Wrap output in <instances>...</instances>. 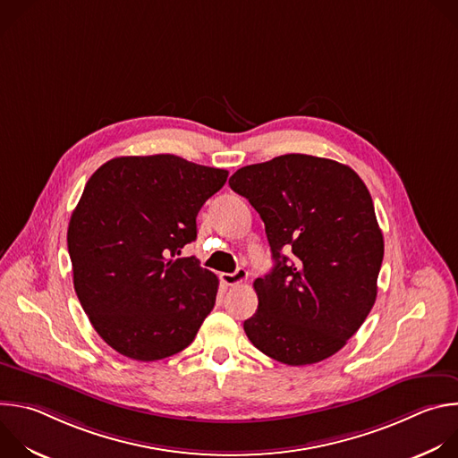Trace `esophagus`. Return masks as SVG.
<instances>
[{"mask_svg": "<svg viewBox=\"0 0 458 458\" xmlns=\"http://www.w3.org/2000/svg\"><path fill=\"white\" fill-rule=\"evenodd\" d=\"M248 279V272L244 268H237L233 274H221V281L226 286H235V284H242Z\"/></svg>", "mask_w": 458, "mask_h": 458, "instance_id": "esophagus-1", "label": "esophagus"}]
</instances>
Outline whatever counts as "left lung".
I'll return each mask as SVG.
<instances>
[{
    "mask_svg": "<svg viewBox=\"0 0 458 458\" xmlns=\"http://www.w3.org/2000/svg\"><path fill=\"white\" fill-rule=\"evenodd\" d=\"M228 184L263 219L276 260L253 283L248 339L288 366L332 357L377 299L384 239L366 184L350 166L306 154L242 166Z\"/></svg>",
    "mask_w": 458,
    "mask_h": 458,
    "instance_id": "8db88e82",
    "label": "left lung"
}]
</instances>
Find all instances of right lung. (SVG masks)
I'll return each instance as SVG.
<instances>
[{"label":"right lung","mask_w":458,"mask_h":458,"mask_svg":"<svg viewBox=\"0 0 458 458\" xmlns=\"http://www.w3.org/2000/svg\"><path fill=\"white\" fill-rule=\"evenodd\" d=\"M228 172L172 154L115 157L87 181L67 244L74 290L94 330L117 353L161 360L191 344L219 281L181 248Z\"/></svg>","instance_id":"add662e5"}]
</instances>
